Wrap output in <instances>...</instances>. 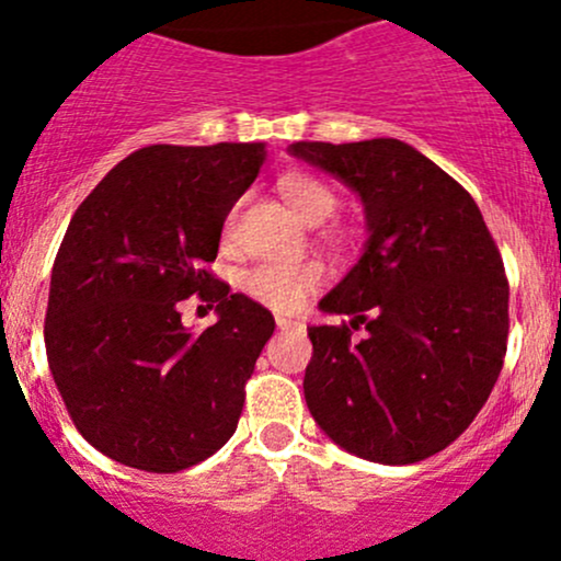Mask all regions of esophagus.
I'll return each instance as SVG.
<instances>
[{
    "label": "esophagus",
    "mask_w": 561,
    "mask_h": 561,
    "mask_svg": "<svg viewBox=\"0 0 561 561\" xmlns=\"http://www.w3.org/2000/svg\"><path fill=\"white\" fill-rule=\"evenodd\" d=\"M276 328H279V330H298L300 322L293 320V317H276Z\"/></svg>",
    "instance_id": "1"
}]
</instances>
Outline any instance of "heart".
I'll use <instances>...</instances> for the list:
<instances>
[{"label": "heart", "mask_w": 561, "mask_h": 561, "mask_svg": "<svg viewBox=\"0 0 561 561\" xmlns=\"http://www.w3.org/2000/svg\"><path fill=\"white\" fill-rule=\"evenodd\" d=\"M287 206L309 226H320L335 211V193L306 172H287L276 182ZM320 268L311 263H265L244 276V290L274 311H296L320 287Z\"/></svg>", "instance_id": "heart-1"}]
</instances>
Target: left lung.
Returning <instances> with one entry per match:
<instances>
[{"instance_id": "obj_1", "label": "left lung", "mask_w": 561, "mask_h": 561, "mask_svg": "<svg viewBox=\"0 0 561 561\" xmlns=\"http://www.w3.org/2000/svg\"><path fill=\"white\" fill-rule=\"evenodd\" d=\"M365 211L363 255L320 300L350 325H311L304 394L322 433L379 465L457 440L486 403L508 344L503 257L470 193L400 139L296 141ZM369 333L351 344V328Z\"/></svg>"}]
</instances>
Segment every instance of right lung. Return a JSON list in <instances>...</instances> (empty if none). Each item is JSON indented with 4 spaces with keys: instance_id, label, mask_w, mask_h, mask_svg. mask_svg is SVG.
I'll list each match as a JSON object with an SVG mask.
<instances>
[{
    "instance_id": "right-lung-1",
    "label": "right lung",
    "mask_w": 561,
    "mask_h": 561,
    "mask_svg": "<svg viewBox=\"0 0 561 561\" xmlns=\"http://www.w3.org/2000/svg\"><path fill=\"white\" fill-rule=\"evenodd\" d=\"M263 161V141L141 147L93 187L64 233L47 365L75 427L115 462L176 473L236 433L274 317L204 263ZM193 291L218 304V322L202 334L179 320V300Z\"/></svg>"
}]
</instances>
